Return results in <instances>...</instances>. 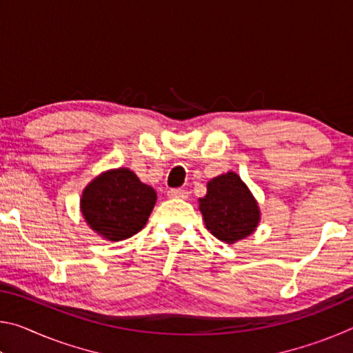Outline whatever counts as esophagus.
Here are the masks:
<instances>
[{"instance_id": "34e87169", "label": "esophagus", "mask_w": 353, "mask_h": 353, "mask_svg": "<svg viewBox=\"0 0 353 353\" xmlns=\"http://www.w3.org/2000/svg\"><path fill=\"white\" fill-rule=\"evenodd\" d=\"M168 198L172 199H187L188 198V191L182 190V188H171L168 190Z\"/></svg>"}]
</instances>
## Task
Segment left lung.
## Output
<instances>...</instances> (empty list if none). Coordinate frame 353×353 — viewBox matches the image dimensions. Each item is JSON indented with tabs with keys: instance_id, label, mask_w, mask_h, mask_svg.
I'll list each match as a JSON object with an SVG mask.
<instances>
[{
	"instance_id": "obj_1",
	"label": "left lung",
	"mask_w": 353,
	"mask_h": 353,
	"mask_svg": "<svg viewBox=\"0 0 353 353\" xmlns=\"http://www.w3.org/2000/svg\"><path fill=\"white\" fill-rule=\"evenodd\" d=\"M199 210L207 230L227 244L252 235L261 218L259 202L234 171L207 182V194L199 198Z\"/></svg>"
}]
</instances>
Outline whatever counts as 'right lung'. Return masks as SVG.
<instances>
[{
  "instance_id": "add662e5",
  "label": "right lung",
  "mask_w": 353,
  "mask_h": 353,
  "mask_svg": "<svg viewBox=\"0 0 353 353\" xmlns=\"http://www.w3.org/2000/svg\"><path fill=\"white\" fill-rule=\"evenodd\" d=\"M157 201L152 187L129 168L101 172L81 196V213L88 227L107 241H123L146 225Z\"/></svg>"
}]
</instances>
